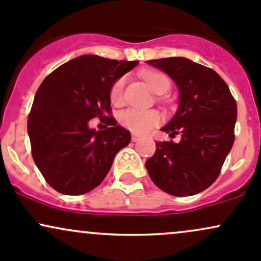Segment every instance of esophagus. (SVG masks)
Wrapping results in <instances>:
<instances>
[{
    "label": "esophagus",
    "instance_id": "34e87169",
    "mask_svg": "<svg viewBox=\"0 0 261 261\" xmlns=\"http://www.w3.org/2000/svg\"><path fill=\"white\" fill-rule=\"evenodd\" d=\"M140 139L142 138H140V136H138V134H132V140L133 142H139Z\"/></svg>",
    "mask_w": 261,
    "mask_h": 261
}]
</instances>
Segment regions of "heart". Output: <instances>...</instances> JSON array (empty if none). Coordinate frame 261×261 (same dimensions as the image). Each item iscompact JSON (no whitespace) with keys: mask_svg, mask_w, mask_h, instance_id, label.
Segmentation results:
<instances>
[{"mask_svg":"<svg viewBox=\"0 0 261 261\" xmlns=\"http://www.w3.org/2000/svg\"><path fill=\"white\" fill-rule=\"evenodd\" d=\"M143 79L150 90L156 95H163V93L168 92L170 86L169 77L165 74L159 71H144L142 74ZM124 77L118 79L115 84H113L112 89H111V99L115 103H119L123 97V89H124ZM160 113L155 110H143V108H127V110L122 111L119 115V122L124 128L128 130L133 132L137 134L146 133L154 128L155 125L159 124Z\"/></svg>","mask_w":261,"mask_h":261,"instance_id":"heart-1","label":"heart"}]
</instances>
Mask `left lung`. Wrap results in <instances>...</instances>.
I'll return each mask as SVG.
<instances>
[{
	"label": "left lung",
	"mask_w": 261,
	"mask_h": 261,
	"mask_svg": "<svg viewBox=\"0 0 261 261\" xmlns=\"http://www.w3.org/2000/svg\"><path fill=\"white\" fill-rule=\"evenodd\" d=\"M166 72L178 89L176 113L163 132L180 142H156L145 162L153 182L166 194L184 197L210 187L218 177L234 143L237 103L215 70L175 57L148 60Z\"/></svg>",
	"instance_id": "1"
}]
</instances>
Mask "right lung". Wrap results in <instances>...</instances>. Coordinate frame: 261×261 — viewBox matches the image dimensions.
Returning <instances> with one entry per match:
<instances>
[{"label": "right lung", "mask_w": 261, "mask_h": 261, "mask_svg": "<svg viewBox=\"0 0 261 261\" xmlns=\"http://www.w3.org/2000/svg\"><path fill=\"white\" fill-rule=\"evenodd\" d=\"M139 61L81 55L44 79L28 117L32 156L46 182L63 195H84L103 181L129 130L111 115V89ZM106 118L105 131L89 119Z\"/></svg>", "instance_id": "obj_1"}]
</instances>
